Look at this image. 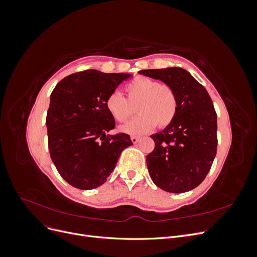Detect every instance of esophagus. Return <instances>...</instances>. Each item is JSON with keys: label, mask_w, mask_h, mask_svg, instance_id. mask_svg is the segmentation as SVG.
Segmentation results:
<instances>
[{"label": "esophagus", "mask_w": 257, "mask_h": 257, "mask_svg": "<svg viewBox=\"0 0 257 257\" xmlns=\"http://www.w3.org/2000/svg\"><path fill=\"white\" fill-rule=\"evenodd\" d=\"M131 139H132V142H133V144H137V143L139 142V139H141V137H138V136H132Z\"/></svg>", "instance_id": "obj_1"}]
</instances>
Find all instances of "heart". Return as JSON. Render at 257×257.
<instances>
[{"label": "heart", "instance_id": "b5f03b06", "mask_svg": "<svg viewBox=\"0 0 257 257\" xmlns=\"http://www.w3.org/2000/svg\"><path fill=\"white\" fill-rule=\"evenodd\" d=\"M128 100L119 91H112L106 98V108L118 122H125L133 114L132 105L139 113L135 119L121 126L124 133L139 135L151 131L155 125L166 127L175 119L178 99L175 90L147 77H136L126 85Z\"/></svg>", "mask_w": 257, "mask_h": 257}]
</instances>
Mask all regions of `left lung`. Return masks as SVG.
Returning a JSON list of instances; mask_svg holds the SVG:
<instances>
[{
    "instance_id": "obj_1",
    "label": "left lung",
    "mask_w": 257,
    "mask_h": 257,
    "mask_svg": "<svg viewBox=\"0 0 257 257\" xmlns=\"http://www.w3.org/2000/svg\"><path fill=\"white\" fill-rule=\"evenodd\" d=\"M145 76L169 84L177 95L175 119L151 138L147 155L152 181L169 193L195 189L208 175L216 154V112L207 90L183 68L143 69Z\"/></svg>"
}]
</instances>
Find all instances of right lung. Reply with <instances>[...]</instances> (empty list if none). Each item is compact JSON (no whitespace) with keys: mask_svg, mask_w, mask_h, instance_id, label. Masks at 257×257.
<instances>
[{"mask_svg":"<svg viewBox=\"0 0 257 257\" xmlns=\"http://www.w3.org/2000/svg\"><path fill=\"white\" fill-rule=\"evenodd\" d=\"M131 76L88 69L53 89L46 118L50 158L74 188L92 190L105 183L121 152L133 145L125 133L108 134L115 122L106 108L107 96Z\"/></svg>","mask_w":257,"mask_h":257,"instance_id":"right-lung-1","label":"right lung"}]
</instances>
